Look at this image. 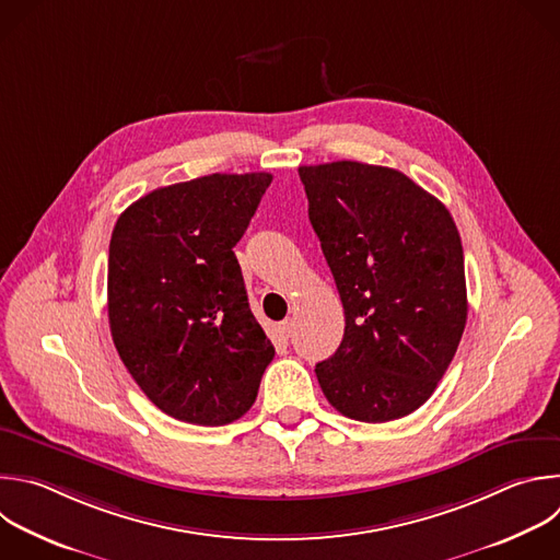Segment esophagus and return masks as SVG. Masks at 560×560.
<instances>
[{
    "label": "esophagus",
    "instance_id": "esophagus-1",
    "mask_svg": "<svg viewBox=\"0 0 560 560\" xmlns=\"http://www.w3.org/2000/svg\"><path fill=\"white\" fill-rule=\"evenodd\" d=\"M277 334H279V338L288 340V338L292 336V320H283V323H279V325H277Z\"/></svg>",
    "mask_w": 560,
    "mask_h": 560
}]
</instances>
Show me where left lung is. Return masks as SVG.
I'll return each instance as SVG.
<instances>
[{
    "mask_svg": "<svg viewBox=\"0 0 560 560\" xmlns=\"http://www.w3.org/2000/svg\"><path fill=\"white\" fill-rule=\"evenodd\" d=\"M345 334L316 364L329 405L358 422L420 409L462 340L464 250L448 209L405 173L338 160L299 166Z\"/></svg>",
    "mask_w": 560,
    "mask_h": 560,
    "instance_id": "8db88e82",
    "label": "left lung"
}]
</instances>
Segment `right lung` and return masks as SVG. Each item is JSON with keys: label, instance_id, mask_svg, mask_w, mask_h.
<instances>
[{"label": "right lung", "instance_id": "1", "mask_svg": "<svg viewBox=\"0 0 560 560\" xmlns=\"http://www.w3.org/2000/svg\"><path fill=\"white\" fill-rule=\"evenodd\" d=\"M270 182V173H213L162 186L114 226L107 314L116 351L144 396L179 422L240 420L275 358L233 253Z\"/></svg>", "mask_w": 560, "mask_h": 560}]
</instances>
